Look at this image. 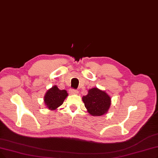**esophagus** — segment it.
<instances>
[{
    "instance_id": "1",
    "label": "esophagus",
    "mask_w": 158,
    "mask_h": 158,
    "mask_svg": "<svg viewBox=\"0 0 158 158\" xmlns=\"http://www.w3.org/2000/svg\"><path fill=\"white\" fill-rule=\"evenodd\" d=\"M69 93H70L71 94H77L78 93V91L77 89H70V90H69Z\"/></svg>"
}]
</instances>
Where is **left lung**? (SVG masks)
I'll use <instances>...</instances> for the list:
<instances>
[{
	"mask_svg": "<svg viewBox=\"0 0 158 158\" xmlns=\"http://www.w3.org/2000/svg\"><path fill=\"white\" fill-rule=\"evenodd\" d=\"M87 111L91 115L101 116L107 113L111 104V98L105 91L92 88L82 97Z\"/></svg>",
	"mask_w": 158,
	"mask_h": 158,
	"instance_id": "8db88e82",
	"label": "left lung"
}]
</instances>
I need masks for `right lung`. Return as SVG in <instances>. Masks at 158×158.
<instances>
[{"label":"right lung","mask_w":158,"mask_h":158,"mask_svg":"<svg viewBox=\"0 0 158 158\" xmlns=\"http://www.w3.org/2000/svg\"><path fill=\"white\" fill-rule=\"evenodd\" d=\"M67 95V91L60 90L54 85L47 91L44 97V101L48 109L54 110L63 104Z\"/></svg>","instance_id":"obj_1"}]
</instances>
